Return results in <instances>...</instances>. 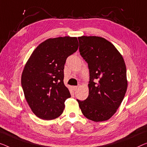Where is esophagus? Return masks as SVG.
I'll use <instances>...</instances> for the list:
<instances>
[{
    "instance_id": "esophagus-1",
    "label": "esophagus",
    "mask_w": 147,
    "mask_h": 147,
    "mask_svg": "<svg viewBox=\"0 0 147 147\" xmlns=\"http://www.w3.org/2000/svg\"><path fill=\"white\" fill-rule=\"evenodd\" d=\"M77 89H78V86H73V90L74 91H76Z\"/></svg>"
}]
</instances>
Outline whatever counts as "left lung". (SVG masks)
<instances>
[{
	"label": "left lung",
	"instance_id": "8db88e82",
	"mask_svg": "<svg viewBox=\"0 0 147 147\" xmlns=\"http://www.w3.org/2000/svg\"><path fill=\"white\" fill-rule=\"evenodd\" d=\"M80 55L88 63L89 94L77 100L82 113L92 121H106L112 117L123 100L127 88L123 58L112 43L97 36H81Z\"/></svg>",
	"mask_w": 147,
	"mask_h": 147
}]
</instances>
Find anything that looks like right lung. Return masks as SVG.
Returning <instances> with one entry per match:
<instances>
[{"label": "right lung", "mask_w": 147, "mask_h": 147, "mask_svg": "<svg viewBox=\"0 0 147 147\" xmlns=\"http://www.w3.org/2000/svg\"><path fill=\"white\" fill-rule=\"evenodd\" d=\"M76 38H50L33 51L22 74L21 84L33 113L51 120L62 114L71 94L65 86L64 68L67 57L77 51Z\"/></svg>", "instance_id": "add662e5"}]
</instances>
